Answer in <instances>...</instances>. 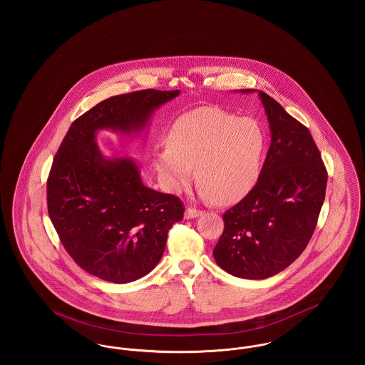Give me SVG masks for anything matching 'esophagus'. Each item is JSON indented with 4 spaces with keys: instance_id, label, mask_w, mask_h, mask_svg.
I'll use <instances>...</instances> for the list:
<instances>
[{
    "instance_id": "obj_1",
    "label": "esophagus",
    "mask_w": 365,
    "mask_h": 365,
    "mask_svg": "<svg viewBox=\"0 0 365 365\" xmlns=\"http://www.w3.org/2000/svg\"><path fill=\"white\" fill-rule=\"evenodd\" d=\"M202 212L200 209L192 208V207H187L185 210V219H194L197 216H200Z\"/></svg>"
}]
</instances>
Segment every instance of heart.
I'll list each match as a JSON object with an SVG mask.
<instances>
[{
    "label": "heart",
    "mask_w": 365,
    "mask_h": 365,
    "mask_svg": "<svg viewBox=\"0 0 365 365\" xmlns=\"http://www.w3.org/2000/svg\"><path fill=\"white\" fill-rule=\"evenodd\" d=\"M265 148L267 135L257 120L198 108L173 124L168 143L155 150V165L171 192L190 185L194 167L202 197L230 204L255 187Z\"/></svg>",
    "instance_id": "obj_1"
}]
</instances>
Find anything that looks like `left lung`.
<instances>
[{"label": "left lung", "instance_id": "obj_1", "mask_svg": "<svg viewBox=\"0 0 365 365\" xmlns=\"http://www.w3.org/2000/svg\"><path fill=\"white\" fill-rule=\"evenodd\" d=\"M259 96L271 146L255 187L225 212V230L213 249L217 265L243 279L274 277L299 257L312 238L327 186V170L309 130L267 93Z\"/></svg>", "mask_w": 365, "mask_h": 365}]
</instances>
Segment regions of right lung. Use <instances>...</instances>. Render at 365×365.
I'll return each instance as SVG.
<instances>
[{"label":"right lung","mask_w":365,"mask_h":365,"mask_svg":"<svg viewBox=\"0 0 365 365\" xmlns=\"http://www.w3.org/2000/svg\"><path fill=\"white\" fill-rule=\"evenodd\" d=\"M179 90H138L110 97L71 124L48 176V213L64 249L82 269L112 283L149 274L183 202L146 187L131 158H105L96 131H139Z\"/></svg>","instance_id":"right-lung-1"}]
</instances>
